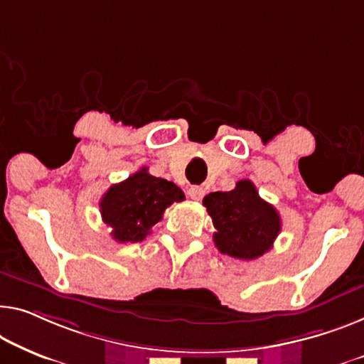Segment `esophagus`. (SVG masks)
<instances>
[{"mask_svg":"<svg viewBox=\"0 0 364 364\" xmlns=\"http://www.w3.org/2000/svg\"><path fill=\"white\" fill-rule=\"evenodd\" d=\"M188 194H189V198H191L193 200H200V199L204 198L205 189L203 186H191V188L188 189Z\"/></svg>","mask_w":364,"mask_h":364,"instance_id":"34e87169","label":"esophagus"}]
</instances>
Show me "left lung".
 Instances as JSON below:
<instances>
[{
    "mask_svg": "<svg viewBox=\"0 0 364 364\" xmlns=\"http://www.w3.org/2000/svg\"><path fill=\"white\" fill-rule=\"evenodd\" d=\"M215 227L217 250L238 259L267 253L281 230V217L259 198L250 180H240L232 191H215L203 199Z\"/></svg>",
    "mask_w": 364,
    "mask_h": 364,
    "instance_id": "obj_1",
    "label": "left lung"
}]
</instances>
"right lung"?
<instances>
[{"instance_id":"add662e5","label":"right lung","mask_w":364,"mask_h":364,"mask_svg":"<svg viewBox=\"0 0 364 364\" xmlns=\"http://www.w3.org/2000/svg\"><path fill=\"white\" fill-rule=\"evenodd\" d=\"M183 199L184 193L175 183L151 176L144 166L122 183L112 184L101 198L100 210L114 240L134 243L150 234L168 205Z\"/></svg>"}]
</instances>
